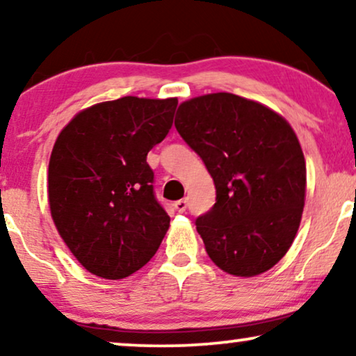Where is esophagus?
Listing matches in <instances>:
<instances>
[{
    "instance_id": "obj_1",
    "label": "esophagus",
    "mask_w": 356,
    "mask_h": 356,
    "mask_svg": "<svg viewBox=\"0 0 356 356\" xmlns=\"http://www.w3.org/2000/svg\"><path fill=\"white\" fill-rule=\"evenodd\" d=\"M175 209H177L178 212H186V209H188L186 199H179V201L175 202Z\"/></svg>"
}]
</instances>
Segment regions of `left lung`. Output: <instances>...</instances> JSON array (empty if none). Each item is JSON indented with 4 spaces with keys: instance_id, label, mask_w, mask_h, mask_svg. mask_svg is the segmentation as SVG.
<instances>
[{
    "instance_id": "left-lung-1",
    "label": "left lung",
    "mask_w": 356,
    "mask_h": 356,
    "mask_svg": "<svg viewBox=\"0 0 356 356\" xmlns=\"http://www.w3.org/2000/svg\"><path fill=\"white\" fill-rule=\"evenodd\" d=\"M175 126L217 189L196 218L211 259L238 277L274 267L298 232L306 163L291 126L267 106L228 92L183 102Z\"/></svg>"
}]
</instances>
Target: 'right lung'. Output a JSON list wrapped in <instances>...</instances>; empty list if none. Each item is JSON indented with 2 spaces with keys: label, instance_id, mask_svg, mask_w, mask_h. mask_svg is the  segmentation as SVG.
<instances>
[{
  "label": "right lung",
  "instance_id": "add662e5",
  "mask_svg": "<svg viewBox=\"0 0 356 356\" xmlns=\"http://www.w3.org/2000/svg\"><path fill=\"white\" fill-rule=\"evenodd\" d=\"M177 99H123L82 110L58 136L48 202L63 241L90 274L124 279L147 264L170 227L147 154L173 124Z\"/></svg>",
  "mask_w": 356,
  "mask_h": 356
}]
</instances>
